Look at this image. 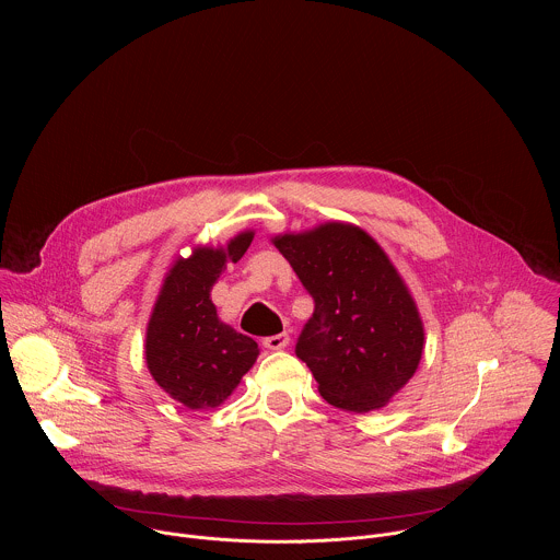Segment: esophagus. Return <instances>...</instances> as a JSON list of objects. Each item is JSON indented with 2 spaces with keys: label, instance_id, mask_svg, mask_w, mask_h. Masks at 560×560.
<instances>
[{
  "label": "esophagus",
  "instance_id": "34e87169",
  "mask_svg": "<svg viewBox=\"0 0 560 560\" xmlns=\"http://www.w3.org/2000/svg\"><path fill=\"white\" fill-rule=\"evenodd\" d=\"M262 345L271 351H278V349H284L289 345V334L282 331V334H276V336H267L262 338Z\"/></svg>",
  "mask_w": 560,
  "mask_h": 560
}]
</instances>
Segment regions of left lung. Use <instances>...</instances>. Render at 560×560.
Segmentation results:
<instances>
[{
  "mask_svg": "<svg viewBox=\"0 0 560 560\" xmlns=\"http://www.w3.org/2000/svg\"><path fill=\"white\" fill-rule=\"evenodd\" d=\"M315 302L295 353L323 399L347 411L384 407L416 373L422 320L384 249L349 224L273 240Z\"/></svg>",
  "mask_w": 560,
  "mask_h": 560,
  "instance_id": "left-lung-1",
  "label": "left lung"
}]
</instances>
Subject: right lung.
<instances>
[{
    "label": "right lung",
    "instance_id": "obj_1",
    "mask_svg": "<svg viewBox=\"0 0 560 560\" xmlns=\"http://www.w3.org/2000/svg\"><path fill=\"white\" fill-rule=\"evenodd\" d=\"M252 243L241 233L226 249L200 247L167 273L147 331V364L161 388L189 409L218 407L237 388L258 345L218 319L211 289Z\"/></svg>",
    "mask_w": 560,
    "mask_h": 560
}]
</instances>
